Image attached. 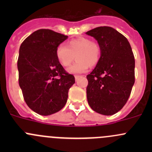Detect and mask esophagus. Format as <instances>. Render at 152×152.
Masks as SVG:
<instances>
[{
    "instance_id": "1",
    "label": "esophagus",
    "mask_w": 152,
    "mask_h": 152,
    "mask_svg": "<svg viewBox=\"0 0 152 152\" xmlns=\"http://www.w3.org/2000/svg\"><path fill=\"white\" fill-rule=\"evenodd\" d=\"M79 77H81V76H77V75H76V76H75V79H76V81H77L78 79H79Z\"/></svg>"
}]
</instances>
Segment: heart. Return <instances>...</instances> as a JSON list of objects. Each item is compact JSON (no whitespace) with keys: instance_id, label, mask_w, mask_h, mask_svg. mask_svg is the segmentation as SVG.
Returning a JSON list of instances; mask_svg holds the SVG:
<instances>
[{"instance_id":"obj_1","label":"heart","mask_w":152,"mask_h":152,"mask_svg":"<svg viewBox=\"0 0 152 152\" xmlns=\"http://www.w3.org/2000/svg\"><path fill=\"white\" fill-rule=\"evenodd\" d=\"M101 55V47L97 42L88 38H79L69 41L65 45H59L56 50L58 62L67 67L74 60L76 62L67 69L70 74L85 73L89 66H95L99 62Z\"/></svg>"}]
</instances>
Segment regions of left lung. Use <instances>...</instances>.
I'll use <instances>...</instances> for the list:
<instances>
[{
  "label": "left lung",
  "mask_w": 152,
  "mask_h": 152,
  "mask_svg": "<svg viewBox=\"0 0 152 152\" xmlns=\"http://www.w3.org/2000/svg\"><path fill=\"white\" fill-rule=\"evenodd\" d=\"M101 47V56L87 76V98L98 113L112 115L128 101L134 83V57L126 38L115 29L100 26L86 32Z\"/></svg>",
  "instance_id": "1"
}]
</instances>
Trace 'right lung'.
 <instances>
[{"mask_svg":"<svg viewBox=\"0 0 152 152\" xmlns=\"http://www.w3.org/2000/svg\"><path fill=\"white\" fill-rule=\"evenodd\" d=\"M67 38L50 29H39L20 47L19 85L26 104L41 115L62 110L75 83L74 76L65 71L56 56V48Z\"/></svg>","mask_w":152,"mask_h":152,"instance_id":"1","label":"right lung"}]
</instances>
